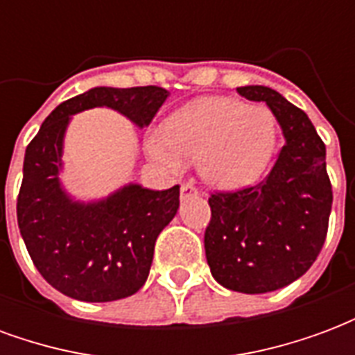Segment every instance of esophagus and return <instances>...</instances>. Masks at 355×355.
I'll list each match as a JSON object with an SVG mask.
<instances>
[{
	"label": "esophagus",
	"mask_w": 355,
	"mask_h": 355,
	"mask_svg": "<svg viewBox=\"0 0 355 355\" xmlns=\"http://www.w3.org/2000/svg\"><path fill=\"white\" fill-rule=\"evenodd\" d=\"M198 193H200V190L193 184H190V182H186V184L180 186V196H182V198H186V196H198Z\"/></svg>",
	"instance_id": "34e87169"
}]
</instances>
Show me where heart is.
I'll use <instances>...</instances> for the list:
<instances>
[{
  "mask_svg": "<svg viewBox=\"0 0 355 355\" xmlns=\"http://www.w3.org/2000/svg\"><path fill=\"white\" fill-rule=\"evenodd\" d=\"M275 117L266 106L232 96H203L167 117L163 129L150 132L148 154L171 173L186 163L200 165L207 184L238 190L266 171L275 148Z\"/></svg>",
  "mask_w": 355,
  "mask_h": 355,
  "instance_id": "obj_1",
  "label": "heart"
}]
</instances>
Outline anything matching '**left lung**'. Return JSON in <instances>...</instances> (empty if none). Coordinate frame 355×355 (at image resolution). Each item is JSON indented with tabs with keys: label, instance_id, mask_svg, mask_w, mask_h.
I'll return each mask as SVG.
<instances>
[{
	"label": "left lung",
	"instance_id": "1",
	"mask_svg": "<svg viewBox=\"0 0 355 355\" xmlns=\"http://www.w3.org/2000/svg\"><path fill=\"white\" fill-rule=\"evenodd\" d=\"M238 93L266 102L285 144L262 182L211 193L205 257L223 287L259 295L289 285L315 262L327 236L333 190L325 144L310 117L264 85L238 87Z\"/></svg>",
	"mask_w": 355,
	"mask_h": 355
}]
</instances>
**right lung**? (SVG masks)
Wrapping results in <instances>:
<instances>
[{
  "label": "right lung",
  "mask_w": 355,
  "mask_h": 355,
  "mask_svg": "<svg viewBox=\"0 0 355 355\" xmlns=\"http://www.w3.org/2000/svg\"><path fill=\"white\" fill-rule=\"evenodd\" d=\"M167 89L93 87L58 104L28 144L17 200L20 236L35 268L57 291L83 302L131 297L146 283L159 232L175 218L180 188L127 184L98 201H76L62 188V146L73 114L106 106L146 127Z\"/></svg>",
  "instance_id": "add662e5"
}]
</instances>
